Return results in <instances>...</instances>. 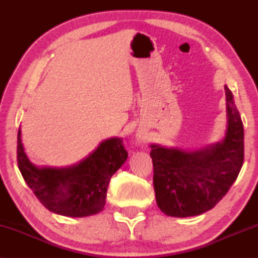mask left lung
<instances>
[{
	"label": "left lung",
	"instance_id": "left-lung-1",
	"mask_svg": "<svg viewBox=\"0 0 258 258\" xmlns=\"http://www.w3.org/2000/svg\"><path fill=\"white\" fill-rule=\"evenodd\" d=\"M228 131L222 142L186 152L151 146L156 202L168 216L200 215L212 209L237 180L243 164V125L225 86Z\"/></svg>",
	"mask_w": 258,
	"mask_h": 258
}]
</instances>
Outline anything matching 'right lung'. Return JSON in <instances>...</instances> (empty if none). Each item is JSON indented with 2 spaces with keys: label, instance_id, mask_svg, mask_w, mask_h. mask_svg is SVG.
Here are the masks:
<instances>
[{
  "label": "right lung",
  "instance_id": "add662e5",
  "mask_svg": "<svg viewBox=\"0 0 258 258\" xmlns=\"http://www.w3.org/2000/svg\"><path fill=\"white\" fill-rule=\"evenodd\" d=\"M123 140L108 139L78 165L67 168H37L28 160L18 131L19 171L36 198L50 212L83 217L101 212L110 177L127 158Z\"/></svg>",
  "mask_w": 258,
  "mask_h": 258
}]
</instances>
